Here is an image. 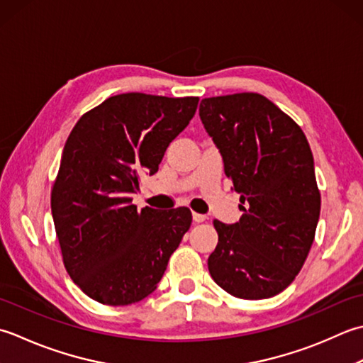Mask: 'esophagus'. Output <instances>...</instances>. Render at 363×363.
I'll use <instances>...</instances> for the list:
<instances>
[{
    "label": "esophagus",
    "mask_w": 363,
    "mask_h": 363,
    "mask_svg": "<svg viewBox=\"0 0 363 363\" xmlns=\"http://www.w3.org/2000/svg\"><path fill=\"white\" fill-rule=\"evenodd\" d=\"M192 219H194V223H197V224H201V223H203V220L206 219V216H205V214L192 213Z\"/></svg>",
    "instance_id": "34e87169"
}]
</instances>
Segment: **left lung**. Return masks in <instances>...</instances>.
<instances>
[{"instance_id":"left-lung-1","label":"left lung","mask_w":363,"mask_h":363,"mask_svg":"<svg viewBox=\"0 0 363 363\" xmlns=\"http://www.w3.org/2000/svg\"><path fill=\"white\" fill-rule=\"evenodd\" d=\"M199 116L247 203L238 223L213 220L219 240L210 274L235 298H272L298 276L320 219L308 140L290 116L255 92L203 99Z\"/></svg>"}]
</instances>
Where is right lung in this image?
<instances>
[{"label":"right lung","mask_w":363,"mask_h":363,"mask_svg":"<svg viewBox=\"0 0 363 363\" xmlns=\"http://www.w3.org/2000/svg\"><path fill=\"white\" fill-rule=\"evenodd\" d=\"M199 97L128 92L73 127L51 189V213L69 276L89 298L130 306L157 290L189 230L186 206L138 211L139 177L158 171L169 144L194 117Z\"/></svg>","instance_id":"1"}]
</instances>
